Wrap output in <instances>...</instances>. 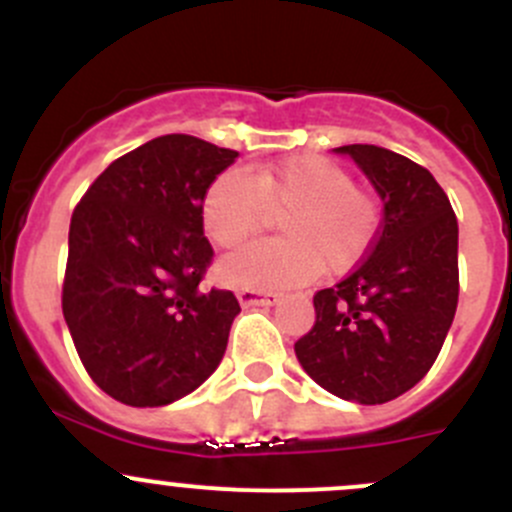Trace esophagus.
<instances>
[{
    "label": "esophagus",
    "mask_w": 512,
    "mask_h": 512,
    "mask_svg": "<svg viewBox=\"0 0 512 512\" xmlns=\"http://www.w3.org/2000/svg\"><path fill=\"white\" fill-rule=\"evenodd\" d=\"M242 307H272V304L280 302V294L277 292H255V289H240L237 292Z\"/></svg>",
    "instance_id": "34e87169"
}]
</instances>
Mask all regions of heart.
Returning a JSON list of instances; mask_svg holds the SVG:
<instances>
[{
  "label": "heart",
  "instance_id": "1",
  "mask_svg": "<svg viewBox=\"0 0 512 512\" xmlns=\"http://www.w3.org/2000/svg\"><path fill=\"white\" fill-rule=\"evenodd\" d=\"M280 215L285 237L252 242L223 257L218 275L242 289H285L327 267L342 272L376 242L381 208L334 160L297 156L252 170H225L203 195V227L223 250L237 247Z\"/></svg>",
  "mask_w": 512,
  "mask_h": 512
}]
</instances>
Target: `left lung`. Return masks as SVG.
Returning <instances> with one entry per match:
<instances>
[{
  "label": "left lung",
  "instance_id": "obj_1",
  "mask_svg": "<svg viewBox=\"0 0 512 512\" xmlns=\"http://www.w3.org/2000/svg\"><path fill=\"white\" fill-rule=\"evenodd\" d=\"M379 193L381 227L349 277L314 294V327L294 344L329 394L386 404L414 389L443 347L458 304V220L423 165L389 148H334Z\"/></svg>",
  "mask_w": 512,
  "mask_h": 512
}]
</instances>
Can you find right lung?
Returning a JSON list of instances; mask_svg holds the SVG:
<instances>
[{
	"mask_svg": "<svg viewBox=\"0 0 512 512\" xmlns=\"http://www.w3.org/2000/svg\"><path fill=\"white\" fill-rule=\"evenodd\" d=\"M237 153L170 133L113 160L71 215L64 319L98 389L126 406H168L223 361L227 289H200L213 247L203 195Z\"/></svg>",
	"mask_w": 512,
	"mask_h": 512,
	"instance_id": "right-lung-1",
	"label": "right lung"
}]
</instances>
